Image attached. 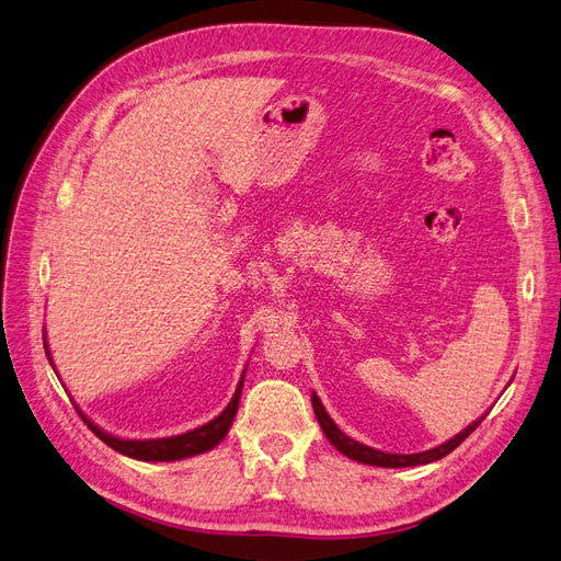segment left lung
I'll return each mask as SVG.
<instances>
[{
	"instance_id": "1",
	"label": "left lung",
	"mask_w": 561,
	"mask_h": 561,
	"mask_svg": "<svg viewBox=\"0 0 561 561\" xmlns=\"http://www.w3.org/2000/svg\"><path fill=\"white\" fill-rule=\"evenodd\" d=\"M312 408H314V414H317V420H319V424H321L323 436H327V438L331 440V445H333L337 451H342V455L354 459V461L370 463V466H382V468H405V466H422V463L438 461V459L447 457L451 449L459 447V445L480 426V422L486 417V414H482V417L476 420L471 426H466L461 433H457L455 438L443 443V445H438V447H433V449L417 451V455H389V451H379V449H375V447H368V445H364V443H356L354 438L345 436V433H342V431L335 426V422L329 417V412H327V408L321 405L317 393H312Z\"/></svg>"
}]
</instances>
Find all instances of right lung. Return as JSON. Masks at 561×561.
Instances as JSON below:
<instances>
[{
  "label": "right lung",
  "mask_w": 561,
  "mask_h": 561,
  "mask_svg": "<svg viewBox=\"0 0 561 561\" xmlns=\"http://www.w3.org/2000/svg\"><path fill=\"white\" fill-rule=\"evenodd\" d=\"M44 347H46V340H44ZM46 356L50 360L48 350H46ZM242 385H244V373L240 377L238 389H234V393H232L230 403L226 405V410L219 414V417H214L205 426H197L193 431L182 433V436H172V438L123 440V438H116V436H112V433H106L98 424L90 422L81 410H79V414H81V420L88 424V428L93 431L102 443H106L112 449L121 451V455H125V457L139 459V461H179V459H188V457H195V455H203V451L216 447L226 438V433H228V428H230V424L234 420V414H238Z\"/></svg>",
  "instance_id": "1"
}]
</instances>
